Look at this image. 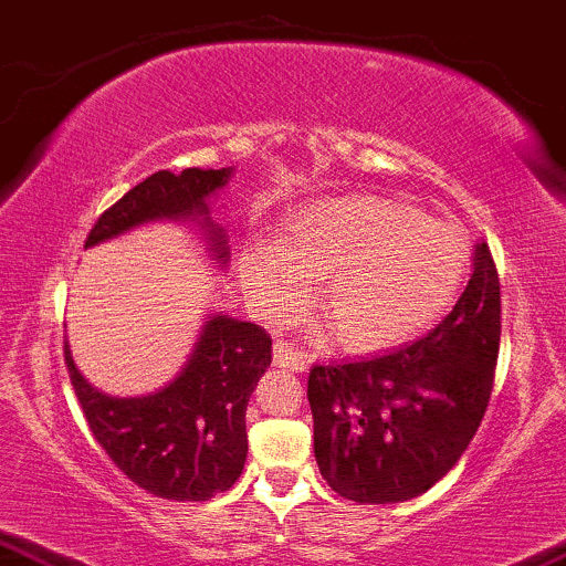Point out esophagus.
<instances>
[{
	"mask_svg": "<svg viewBox=\"0 0 566 566\" xmlns=\"http://www.w3.org/2000/svg\"><path fill=\"white\" fill-rule=\"evenodd\" d=\"M274 366L284 368V370H292V374H303L307 363H305L303 353H297V349L287 347L284 342H274Z\"/></svg>",
	"mask_w": 566,
	"mask_h": 566,
	"instance_id": "34e87169",
	"label": "esophagus"
}]
</instances>
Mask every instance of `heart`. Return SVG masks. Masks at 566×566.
I'll return each mask as SVG.
<instances>
[{
    "label": "heart",
    "instance_id": "heart-1",
    "mask_svg": "<svg viewBox=\"0 0 566 566\" xmlns=\"http://www.w3.org/2000/svg\"><path fill=\"white\" fill-rule=\"evenodd\" d=\"M470 240L449 221L378 196H342L292 213L276 245L250 242L240 274L269 321L284 324L321 282L334 339L374 355L418 339L452 311L470 274Z\"/></svg>",
    "mask_w": 566,
    "mask_h": 566
}]
</instances>
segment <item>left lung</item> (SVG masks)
Here are the masks:
<instances>
[{"instance_id":"left-lung-1","label":"left lung","mask_w":566,"mask_h":566,"mask_svg":"<svg viewBox=\"0 0 566 566\" xmlns=\"http://www.w3.org/2000/svg\"><path fill=\"white\" fill-rule=\"evenodd\" d=\"M499 336L496 266L478 242L468 287L439 326L412 345L313 366L307 402L324 481L360 504H399L439 483L489 407Z\"/></svg>"}]
</instances>
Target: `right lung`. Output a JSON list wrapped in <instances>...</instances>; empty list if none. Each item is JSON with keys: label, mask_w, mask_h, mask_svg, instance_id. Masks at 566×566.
<instances>
[{"label": "right lung", "mask_w": 566, "mask_h": 566, "mask_svg": "<svg viewBox=\"0 0 566 566\" xmlns=\"http://www.w3.org/2000/svg\"><path fill=\"white\" fill-rule=\"evenodd\" d=\"M232 175L234 167L156 171L102 213L85 248L151 221H180L196 227L209 259L227 269V232L211 219L209 203ZM64 363L93 439L135 485L171 502H209L232 489L248 457V399L271 366L266 328L221 311L206 313L185 366L146 395L96 389L75 366L67 339Z\"/></svg>", "instance_id": "obj_1"}]
</instances>
